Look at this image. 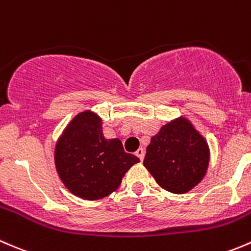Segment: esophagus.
I'll return each mask as SVG.
<instances>
[{
  "label": "esophagus",
  "instance_id": "obj_1",
  "mask_svg": "<svg viewBox=\"0 0 251 251\" xmlns=\"http://www.w3.org/2000/svg\"><path fill=\"white\" fill-rule=\"evenodd\" d=\"M135 154L139 157V158H140V161H143L144 157H145V151H144L143 147H140V149H138V151L135 152Z\"/></svg>",
  "mask_w": 251,
  "mask_h": 251
}]
</instances>
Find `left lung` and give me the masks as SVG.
<instances>
[{"label": "left lung", "mask_w": 251, "mask_h": 251, "mask_svg": "<svg viewBox=\"0 0 251 251\" xmlns=\"http://www.w3.org/2000/svg\"><path fill=\"white\" fill-rule=\"evenodd\" d=\"M209 159L210 151L204 136L187 118L179 117L152 136L144 165L162 188L182 195L202 181Z\"/></svg>", "instance_id": "1"}]
</instances>
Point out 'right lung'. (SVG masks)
I'll return each instance as SVG.
<instances>
[{"instance_id":"1","label":"right lung","mask_w":251,"mask_h":251,"mask_svg":"<svg viewBox=\"0 0 251 251\" xmlns=\"http://www.w3.org/2000/svg\"><path fill=\"white\" fill-rule=\"evenodd\" d=\"M56 172L72 195L97 201L115 192L126 173L140 162L126 153L120 139H106L102 120L86 110L75 116L54 150Z\"/></svg>"}]
</instances>
